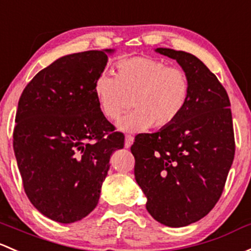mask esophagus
<instances>
[{
  "instance_id": "1",
  "label": "esophagus",
  "mask_w": 251,
  "mask_h": 251,
  "mask_svg": "<svg viewBox=\"0 0 251 251\" xmlns=\"http://www.w3.org/2000/svg\"><path fill=\"white\" fill-rule=\"evenodd\" d=\"M132 144H133V137L130 136V134H127V136L125 137V148H130Z\"/></svg>"
}]
</instances>
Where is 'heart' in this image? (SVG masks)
Listing matches in <instances>:
<instances>
[{
  "label": "heart",
  "instance_id": "b5f03b06",
  "mask_svg": "<svg viewBox=\"0 0 251 251\" xmlns=\"http://www.w3.org/2000/svg\"><path fill=\"white\" fill-rule=\"evenodd\" d=\"M102 114L115 120L130 107L134 110L118 123L125 132L167 127L188 104L190 81L181 68L152 57L136 56L118 65V75L101 73L94 83Z\"/></svg>",
  "mask_w": 251,
  "mask_h": 251
}]
</instances>
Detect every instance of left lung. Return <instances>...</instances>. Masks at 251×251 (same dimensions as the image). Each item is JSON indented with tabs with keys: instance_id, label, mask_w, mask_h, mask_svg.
<instances>
[{
	"instance_id": "8db88e82",
	"label": "left lung",
	"mask_w": 251,
	"mask_h": 251,
	"mask_svg": "<svg viewBox=\"0 0 251 251\" xmlns=\"http://www.w3.org/2000/svg\"><path fill=\"white\" fill-rule=\"evenodd\" d=\"M155 51L176 60L190 81L185 109L173 124L134 138V178L147 210L160 224L183 227L201 220L223 194L234 157L228 95L214 73L190 52Z\"/></svg>"
}]
</instances>
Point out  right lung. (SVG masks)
Masks as SVG:
<instances>
[{
  "instance_id": "add662e5",
  "label": "right lung",
  "mask_w": 251,
  "mask_h": 251,
  "mask_svg": "<svg viewBox=\"0 0 251 251\" xmlns=\"http://www.w3.org/2000/svg\"><path fill=\"white\" fill-rule=\"evenodd\" d=\"M113 49L66 55L26 85L13 148L24 189L38 212L72 224L97 205L113 152L124 134L102 114L94 83Z\"/></svg>"
}]
</instances>
